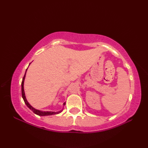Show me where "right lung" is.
<instances>
[{"label":"right lung","instance_id":"add662e5","mask_svg":"<svg viewBox=\"0 0 148 148\" xmlns=\"http://www.w3.org/2000/svg\"><path fill=\"white\" fill-rule=\"evenodd\" d=\"M30 65V64H29ZM27 71V69L26 70L25 72V74L23 78V80H22V83H21V95H22V98H23V100L25 103V104L27 105V106L29 108L31 111H32L34 113H35L37 115H39L40 116H49V115H53V114H59V113H60L62 111H63V109L62 110L58 112H53V111H40V110L38 109H36L33 107L31 106L30 103L28 102L27 100L26 99V97H25V91H24V81H25V76H26V72ZM64 106L65 105V102L64 103Z\"/></svg>","mask_w":148,"mask_h":148}]
</instances>
